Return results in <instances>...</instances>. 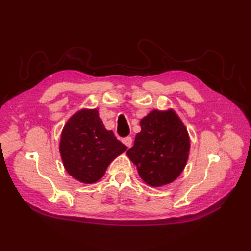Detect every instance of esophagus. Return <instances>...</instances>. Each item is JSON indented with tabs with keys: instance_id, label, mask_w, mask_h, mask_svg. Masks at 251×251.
I'll return each instance as SVG.
<instances>
[{
	"instance_id": "obj_1",
	"label": "esophagus",
	"mask_w": 251,
	"mask_h": 251,
	"mask_svg": "<svg viewBox=\"0 0 251 251\" xmlns=\"http://www.w3.org/2000/svg\"><path fill=\"white\" fill-rule=\"evenodd\" d=\"M122 141H123V143H124L125 146H127L128 148H130L131 145H132V138L131 137H126Z\"/></svg>"
}]
</instances>
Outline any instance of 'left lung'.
I'll return each instance as SVG.
<instances>
[{"label":"left lung","instance_id":"1","mask_svg":"<svg viewBox=\"0 0 251 251\" xmlns=\"http://www.w3.org/2000/svg\"><path fill=\"white\" fill-rule=\"evenodd\" d=\"M141 131L127 156L138 174L151 186H162L177 179L188 162L190 137L183 122L172 109L153 110L140 121Z\"/></svg>","mask_w":251,"mask_h":251}]
</instances>
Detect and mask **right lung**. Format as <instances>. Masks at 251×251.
Here are the masks:
<instances>
[{"label":"right lung","mask_w":251,"mask_h":251,"mask_svg":"<svg viewBox=\"0 0 251 251\" xmlns=\"http://www.w3.org/2000/svg\"><path fill=\"white\" fill-rule=\"evenodd\" d=\"M126 150L113 131L105 129L97 109L77 111L61 132L59 151L63 166L82 183L97 182L110 163Z\"/></svg>","instance_id":"obj_1"}]
</instances>
